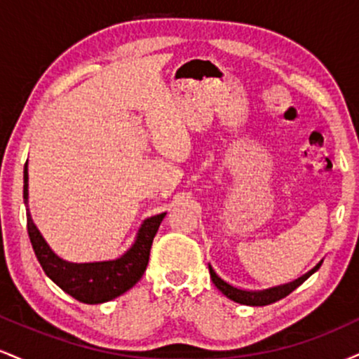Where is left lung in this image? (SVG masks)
<instances>
[{"mask_svg": "<svg viewBox=\"0 0 359 359\" xmlns=\"http://www.w3.org/2000/svg\"><path fill=\"white\" fill-rule=\"evenodd\" d=\"M319 262L317 265L314 266L312 270H309L306 275H302V277L294 280V282L290 283H285V285H278V287H271V288H266V290H243V288H238V287H233L229 285L228 282H224L219 275L214 271V269L211 265H209V273H211V278H212V283L216 285L222 294L226 295L228 299L234 300V302L238 304H243V306H269V304H273L277 302V300L287 297L290 292H294L295 288H297L300 283L306 282V280L311 277L314 271L319 270L320 266Z\"/></svg>", "mask_w": 359, "mask_h": 359, "instance_id": "1", "label": "left lung"}]
</instances>
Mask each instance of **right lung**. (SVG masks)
I'll return each instance as SVG.
<instances>
[{"label": "right lung", "mask_w": 359, "mask_h": 359, "mask_svg": "<svg viewBox=\"0 0 359 359\" xmlns=\"http://www.w3.org/2000/svg\"><path fill=\"white\" fill-rule=\"evenodd\" d=\"M23 199L28 205V170L25 168ZM167 212L156 214L143 222L131 248H128L121 257L108 262L93 263H71L65 262L53 253L47 241L36 229L32 214L27 209V229L32 246L42 269L53 283H57L65 294H69L79 302L102 304L119 297L130 290L145 273L150 248L160 222Z\"/></svg>", "instance_id": "right-lung-1"}]
</instances>
